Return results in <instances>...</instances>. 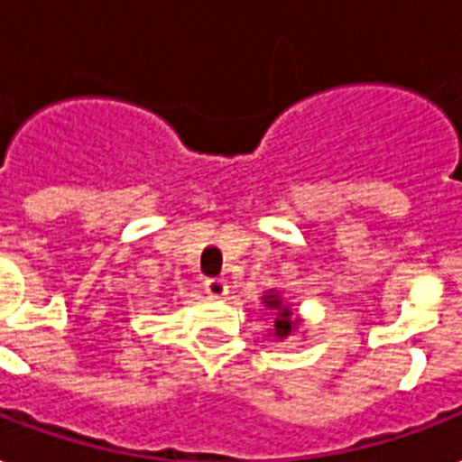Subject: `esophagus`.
<instances>
[{"label": "esophagus", "mask_w": 462, "mask_h": 462, "mask_svg": "<svg viewBox=\"0 0 462 462\" xmlns=\"http://www.w3.org/2000/svg\"><path fill=\"white\" fill-rule=\"evenodd\" d=\"M205 291L209 296H217V299L226 296L228 291L226 280H221V277H209V280H205Z\"/></svg>", "instance_id": "1"}]
</instances>
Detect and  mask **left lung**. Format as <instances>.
I'll return each mask as SVG.
<instances>
[{
    "label": "left lung",
    "instance_id": "8db88e82",
    "mask_svg": "<svg viewBox=\"0 0 462 462\" xmlns=\"http://www.w3.org/2000/svg\"><path fill=\"white\" fill-rule=\"evenodd\" d=\"M264 303H267L270 309L280 310V318L274 320V330H277V335H280V337L289 335V332H291V325H294L291 323V313H289V309H280V299H277V296H267Z\"/></svg>",
    "mask_w": 462,
    "mask_h": 462
}]
</instances>
